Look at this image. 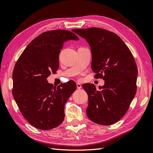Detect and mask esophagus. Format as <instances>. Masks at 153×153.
Wrapping results in <instances>:
<instances>
[{"label": "esophagus", "mask_w": 153, "mask_h": 153, "mask_svg": "<svg viewBox=\"0 0 153 153\" xmlns=\"http://www.w3.org/2000/svg\"><path fill=\"white\" fill-rule=\"evenodd\" d=\"M76 88L78 89H80L82 88V85L80 84V83H76Z\"/></svg>", "instance_id": "34e87169"}]
</instances>
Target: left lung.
<instances>
[{
	"label": "left lung",
	"mask_w": 153,
	"mask_h": 153,
	"mask_svg": "<svg viewBox=\"0 0 153 153\" xmlns=\"http://www.w3.org/2000/svg\"><path fill=\"white\" fill-rule=\"evenodd\" d=\"M72 31L89 43L95 77L105 75V84L99 86V90L92 84L82 85L88 95L87 117L105 126L117 123L126 114L136 94L138 70L133 55L114 32L96 27Z\"/></svg>",
	"instance_id": "left-lung-1"
}]
</instances>
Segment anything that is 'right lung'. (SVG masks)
<instances>
[{"label":"right lung","mask_w":153,"mask_h":153,"mask_svg":"<svg viewBox=\"0 0 153 153\" xmlns=\"http://www.w3.org/2000/svg\"><path fill=\"white\" fill-rule=\"evenodd\" d=\"M79 40L66 30L43 32L22 52L13 72V96L23 116L34 127L48 130L64 119V105L76 89L70 80L53 87L47 81L59 68V55L64 42Z\"/></svg>","instance_id":"right-lung-1"}]
</instances>
